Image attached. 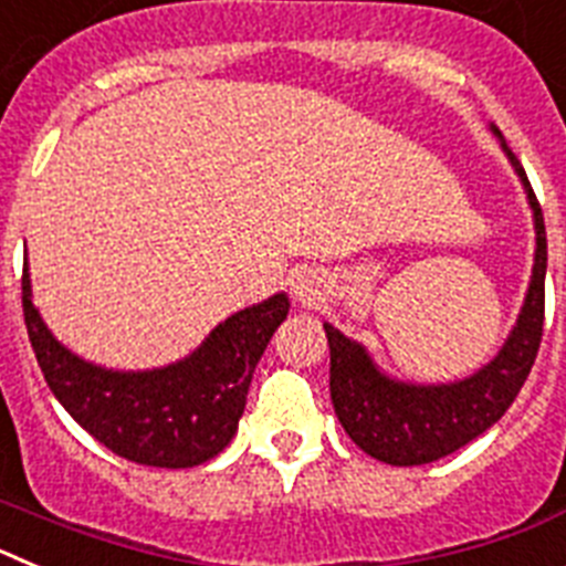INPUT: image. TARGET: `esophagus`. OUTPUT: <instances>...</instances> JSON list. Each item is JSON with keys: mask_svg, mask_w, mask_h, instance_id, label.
Returning <instances> with one entry per match:
<instances>
[{"mask_svg": "<svg viewBox=\"0 0 566 566\" xmlns=\"http://www.w3.org/2000/svg\"><path fill=\"white\" fill-rule=\"evenodd\" d=\"M294 300L297 303H303V306H312V303H317V280L308 277V274H300L297 280H294Z\"/></svg>", "mask_w": 566, "mask_h": 566, "instance_id": "1", "label": "esophagus"}]
</instances>
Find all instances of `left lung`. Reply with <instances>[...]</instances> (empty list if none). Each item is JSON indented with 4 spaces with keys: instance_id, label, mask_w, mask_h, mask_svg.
<instances>
[{
    "instance_id": "left-lung-1",
    "label": "left lung",
    "mask_w": 566,
    "mask_h": 566,
    "mask_svg": "<svg viewBox=\"0 0 566 566\" xmlns=\"http://www.w3.org/2000/svg\"><path fill=\"white\" fill-rule=\"evenodd\" d=\"M510 167L527 192L536 227V258L516 326L499 354L476 374L457 382H405L394 379L371 359L368 348L345 337L332 323H323L332 348V402L345 433L368 457L397 468L428 464L459 451L490 424L504 417L522 391L530 368L536 363L544 326V274H547V232L544 214L530 187L524 167L493 124Z\"/></svg>"
}]
</instances>
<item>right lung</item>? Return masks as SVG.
<instances>
[{
    "label": "right lung",
    "mask_w": 566,
    "mask_h": 566,
    "mask_svg": "<svg viewBox=\"0 0 566 566\" xmlns=\"http://www.w3.org/2000/svg\"><path fill=\"white\" fill-rule=\"evenodd\" d=\"M24 326L50 391L90 437L129 462L195 468L232 442L258 359L289 314L272 294L214 326L189 357L149 371H113L64 348L33 306L22 274Z\"/></svg>",
    "instance_id": "right-lung-1"
}]
</instances>
